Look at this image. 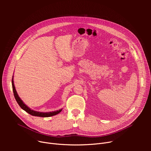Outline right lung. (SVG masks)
Wrapping results in <instances>:
<instances>
[{"instance_id":"1","label":"right lung","mask_w":151,"mask_h":151,"mask_svg":"<svg viewBox=\"0 0 151 151\" xmlns=\"http://www.w3.org/2000/svg\"><path fill=\"white\" fill-rule=\"evenodd\" d=\"M12 88H13V91L14 93V98L17 100V103L19 106L23 109L25 111H26L27 113L30 114L32 116H38V117H50L52 116H55L58 114H59L60 112L62 111V108L57 111H51V112H40V111H34L33 109H31L29 107H28L23 102V101L21 99V98L19 97L18 94L16 91L14 84V81H13V76L12 78Z\"/></svg>"}]
</instances>
